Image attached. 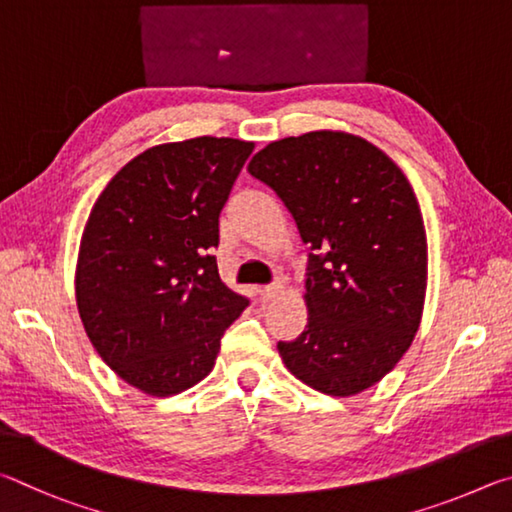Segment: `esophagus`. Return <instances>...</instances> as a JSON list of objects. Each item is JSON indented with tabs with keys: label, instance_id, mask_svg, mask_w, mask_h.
Instances as JSON below:
<instances>
[{
	"label": "esophagus",
	"instance_id": "obj_1",
	"mask_svg": "<svg viewBox=\"0 0 512 512\" xmlns=\"http://www.w3.org/2000/svg\"><path fill=\"white\" fill-rule=\"evenodd\" d=\"M279 292L281 285H263V288H258V297H261V301H272Z\"/></svg>",
	"mask_w": 512,
	"mask_h": 512
}]
</instances>
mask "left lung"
<instances>
[{"label":"left lung","mask_w":512,"mask_h":512,"mask_svg":"<svg viewBox=\"0 0 512 512\" xmlns=\"http://www.w3.org/2000/svg\"><path fill=\"white\" fill-rule=\"evenodd\" d=\"M247 170L310 247L308 326L279 342L283 364L328 396L373 387L407 353L425 306L427 233L409 179L373 143L333 130L272 141Z\"/></svg>","instance_id":"8db88e82"}]
</instances>
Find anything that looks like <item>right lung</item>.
Masks as SVG:
<instances>
[{"mask_svg": "<svg viewBox=\"0 0 512 512\" xmlns=\"http://www.w3.org/2000/svg\"><path fill=\"white\" fill-rule=\"evenodd\" d=\"M251 141L195 137L128 161L89 213L76 303L103 362L166 398L213 371L220 339L249 306L222 283L211 249Z\"/></svg>", "mask_w": 512, "mask_h": 512, "instance_id": "right-lung-1", "label": "right lung"}]
</instances>
